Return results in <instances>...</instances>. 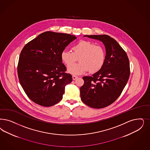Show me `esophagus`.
I'll return each mask as SVG.
<instances>
[{
    "label": "esophagus",
    "instance_id": "obj_1",
    "mask_svg": "<svg viewBox=\"0 0 150 150\" xmlns=\"http://www.w3.org/2000/svg\"><path fill=\"white\" fill-rule=\"evenodd\" d=\"M72 80H76V79H78V76H75V75H73L72 76Z\"/></svg>",
    "mask_w": 150,
    "mask_h": 150
}]
</instances>
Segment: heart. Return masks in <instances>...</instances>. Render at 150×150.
<instances>
[{
  "label": "heart",
  "instance_id": "heart-1",
  "mask_svg": "<svg viewBox=\"0 0 150 150\" xmlns=\"http://www.w3.org/2000/svg\"><path fill=\"white\" fill-rule=\"evenodd\" d=\"M72 52L64 50L61 53V59L67 67L76 61L80 62L67 68V72L72 75H80L89 71L95 73L104 65L106 52L104 47L91 41L81 40L72 47Z\"/></svg>",
  "mask_w": 150,
  "mask_h": 150
}]
</instances>
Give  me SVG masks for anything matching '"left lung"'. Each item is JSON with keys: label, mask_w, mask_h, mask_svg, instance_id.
Here are the masks:
<instances>
[{"label": "left lung", "mask_w": 150, "mask_h": 150, "mask_svg": "<svg viewBox=\"0 0 150 150\" xmlns=\"http://www.w3.org/2000/svg\"><path fill=\"white\" fill-rule=\"evenodd\" d=\"M103 42L106 60L103 68L91 76H84L80 88L83 103L95 109L105 108L119 98L130 74L128 57L119 43L107 35H84Z\"/></svg>", "instance_id": "1"}]
</instances>
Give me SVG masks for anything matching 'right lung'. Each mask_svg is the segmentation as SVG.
Instances as JSON below:
<instances>
[{"label":"right lung","mask_w":150,"mask_h":150,"mask_svg":"<svg viewBox=\"0 0 150 150\" xmlns=\"http://www.w3.org/2000/svg\"><path fill=\"white\" fill-rule=\"evenodd\" d=\"M76 37L69 34L46 31L23 47L18 65L21 86L35 103L45 107L59 103L65 87L72 81L65 73L61 53Z\"/></svg>","instance_id":"obj_1"}]
</instances>
